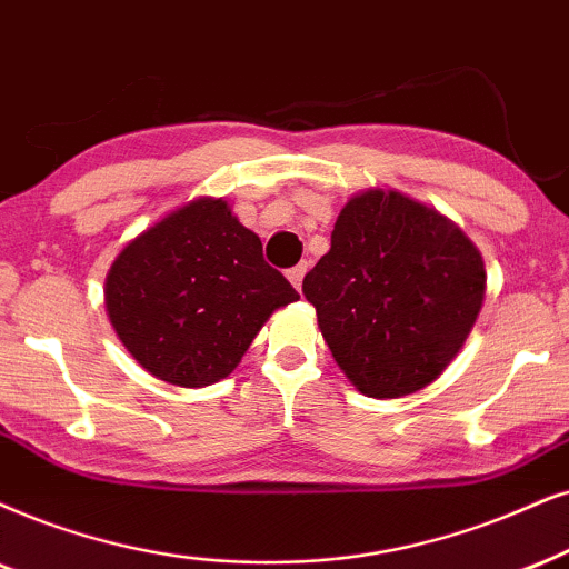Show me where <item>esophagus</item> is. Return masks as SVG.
I'll use <instances>...</instances> for the list:
<instances>
[{
    "label": "esophagus",
    "instance_id": "1",
    "mask_svg": "<svg viewBox=\"0 0 569 569\" xmlns=\"http://www.w3.org/2000/svg\"><path fill=\"white\" fill-rule=\"evenodd\" d=\"M305 272H307V264H297V268H291L289 272H286V276H289V280H291V286L293 289H301V280H305Z\"/></svg>",
    "mask_w": 569,
    "mask_h": 569
}]
</instances>
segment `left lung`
<instances>
[{
  "label": "left lung",
  "mask_w": 569,
  "mask_h": 569,
  "mask_svg": "<svg viewBox=\"0 0 569 569\" xmlns=\"http://www.w3.org/2000/svg\"><path fill=\"white\" fill-rule=\"evenodd\" d=\"M301 291L338 368L359 391L399 399L449 368L476 326L486 264L441 212L370 189L338 214Z\"/></svg>",
  "instance_id": "8db88e82"
}]
</instances>
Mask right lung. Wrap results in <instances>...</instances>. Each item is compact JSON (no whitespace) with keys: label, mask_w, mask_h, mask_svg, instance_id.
<instances>
[{"label":"right lung","mask_w":569,"mask_h":569,"mask_svg":"<svg viewBox=\"0 0 569 569\" xmlns=\"http://www.w3.org/2000/svg\"><path fill=\"white\" fill-rule=\"evenodd\" d=\"M299 293L262 257L228 201L201 197L114 257L104 307L143 370L172 386L228 378L276 309Z\"/></svg>","instance_id":"right-lung-1"}]
</instances>
